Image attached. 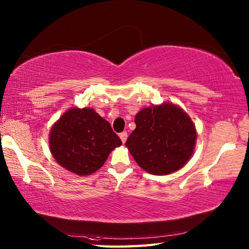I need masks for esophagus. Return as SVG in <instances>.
Segmentation results:
<instances>
[{
  "instance_id": "esophagus-1",
  "label": "esophagus",
  "mask_w": 249,
  "mask_h": 249,
  "mask_svg": "<svg viewBox=\"0 0 249 249\" xmlns=\"http://www.w3.org/2000/svg\"><path fill=\"white\" fill-rule=\"evenodd\" d=\"M120 138H121L122 142H123V143H125L126 139H127V133H126V131H123V133H121L120 134Z\"/></svg>"
}]
</instances>
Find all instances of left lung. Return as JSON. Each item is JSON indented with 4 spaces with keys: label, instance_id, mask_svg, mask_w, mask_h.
Masks as SVG:
<instances>
[{
    "label": "left lung",
    "instance_id": "1",
    "mask_svg": "<svg viewBox=\"0 0 249 249\" xmlns=\"http://www.w3.org/2000/svg\"><path fill=\"white\" fill-rule=\"evenodd\" d=\"M135 123L125 145L146 172L166 176L181 169L192 157L197 131L178 106L165 103L144 108L136 114Z\"/></svg>",
    "mask_w": 249,
    "mask_h": 249
}]
</instances>
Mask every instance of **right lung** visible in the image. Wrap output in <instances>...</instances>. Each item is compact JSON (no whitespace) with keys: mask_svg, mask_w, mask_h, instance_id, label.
I'll use <instances>...</instances> for the list:
<instances>
[{"mask_svg":"<svg viewBox=\"0 0 249 249\" xmlns=\"http://www.w3.org/2000/svg\"><path fill=\"white\" fill-rule=\"evenodd\" d=\"M122 144L121 139L92 108H71L52 126L49 145L56 162L77 176H89Z\"/></svg>","mask_w":249,"mask_h":249,"instance_id":"add662e5","label":"right lung"}]
</instances>
